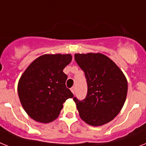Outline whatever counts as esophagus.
I'll return each instance as SVG.
<instances>
[{"instance_id":"34e87169","label":"esophagus","mask_w":146,"mask_h":146,"mask_svg":"<svg viewBox=\"0 0 146 146\" xmlns=\"http://www.w3.org/2000/svg\"><path fill=\"white\" fill-rule=\"evenodd\" d=\"M70 90H71V92H72V93H73V94H75V93H76V88H75V87H73V88H70Z\"/></svg>"}]
</instances>
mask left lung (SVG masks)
Masks as SVG:
<instances>
[{"mask_svg": "<svg viewBox=\"0 0 146 146\" xmlns=\"http://www.w3.org/2000/svg\"><path fill=\"white\" fill-rule=\"evenodd\" d=\"M88 83L86 98H73L81 119L92 126L113 120L122 110L128 92V82L119 67L105 55L89 52L75 54Z\"/></svg>", "mask_w": 146, "mask_h": 146, "instance_id": "obj_1", "label": "left lung"}]
</instances>
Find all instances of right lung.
<instances>
[{"label":"right lung","mask_w":146,"mask_h":146,"mask_svg":"<svg viewBox=\"0 0 146 146\" xmlns=\"http://www.w3.org/2000/svg\"><path fill=\"white\" fill-rule=\"evenodd\" d=\"M70 54H44L32 62L18 81V94L24 111L35 121L49 123L58 117L64 102L73 94L66 88L64 68Z\"/></svg>","instance_id":"add662e5"}]
</instances>
